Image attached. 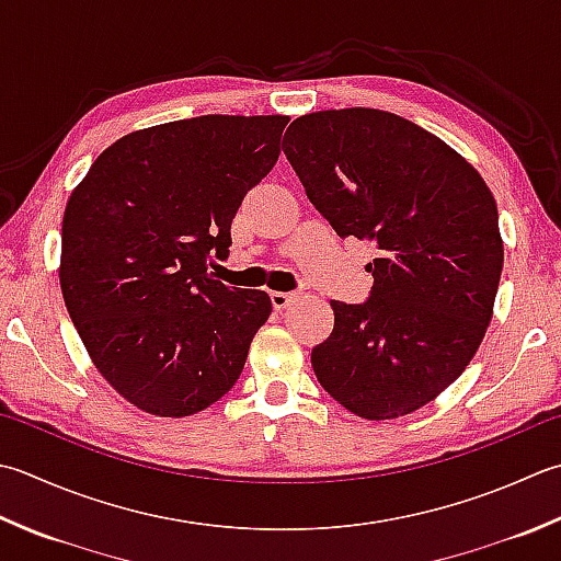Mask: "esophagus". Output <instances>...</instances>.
I'll use <instances>...</instances> for the list:
<instances>
[{"label": "esophagus", "instance_id": "34e87169", "mask_svg": "<svg viewBox=\"0 0 561 561\" xmlns=\"http://www.w3.org/2000/svg\"><path fill=\"white\" fill-rule=\"evenodd\" d=\"M270 299H272V306L277 311H284L287 309V306L296 299V294H289V291H272L270 294Z\"/></svg>", "mask_w": 561, "mask_h": 561}]
</instances>
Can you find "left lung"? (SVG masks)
I'll use <instances>...</instances> for the list:
<instances>
[{
    "label": "left lung",
    "mask_w": 561,
    "mask_h": 561,
    "mask_svg": "<svg viewBox=\"0 0 561 561\" xmlns=\"http://www.w3.org/2000/svg\"><path fill=\"white\" fill-rule=\"evenodd\" d=\"M282 150L335 233L379 250L369 299L331 301L333 333L311 350L316 379L367 421L423 409L462 375L491 323L496 199L455 148L381 108L299 116Z\"/></svg>",
    "instance_id": "obj_1"
}]
</instances>
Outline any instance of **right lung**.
<instances>
[{
    "mask_svg": "<svg viewBox=\"0 0 561 561\" xmlns=\"http://www.w3.org/2000/svg\"><path fill=\"white\" fill-rule=\"evenodd\" d=\"M289 116L208 114L112 142L62 214L60 289L92 365L160 419L194 415L233 389L272 313L260 289L208 272L230 221L279 158Z\"/></svg>",
    "mask_w": 561,
    "mask_h": 561,
    "instance_id": "right-lung-1",
    "label": "right lung"
}]
</instances>
